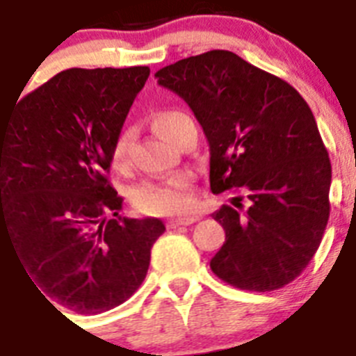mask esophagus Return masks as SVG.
Wrapping results in <instances>:
<instances>
[{"instance_id": "1", "label": "esophagus", "mask_w": 356, "mask_h": 356, "mask_svg": "<svg viewBox=\"0 0 356 356\" xmlns=\"http://www.w3.org/2000/svg\"><path fill=\"white\" fill-rule=\"evenodd\" d=\"M197 221L195 216H186V218H173L168 221L170 228H177V227H186V225H192Z\"/></svg>"}]
</instances>
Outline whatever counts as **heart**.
<instances>
[{"instance_id":"1","label":"heart","mask_w":356,"mask_h":356,"mask_svg":"<svg viewBox=\"0 0 356 356\" xmlns=\"http://www.w3.org/2000/svg\"><path fill=\"white\" fill-rule=\"evenodd\" d=\"M188 115L177 109H161L149 117V124L161 137L175 143L181 124ZM133 135L124 129L115 137L109 148V163L117 172H126L131 163ZM133 204L146 216H181L192 208V175L188 172L173 173L163 181H148L133 190Z\"/></svg>"}]
</instances>
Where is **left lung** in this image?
<instances>
[{
    "label": "left lung",
    "instance_id": "1",
    "mask_svg": "<svg viewBox=\"0 0 356 356\" xmlns=\"http://www.w3.org/2000/svg\"><path fill=\"white\" fill-rule=\"evenodd\" d=\"M190 106L210 146V190L247 195L212 218L225 243L210 261L234 287L267 293L298 278L329 219L331 163L313 111L285 80L230 51L184 58L155 73ZM238 204L236 205L235 203Z\"/></svg>",
    "mask_w": 356,
    "mask_h": 356
}]
</instances>
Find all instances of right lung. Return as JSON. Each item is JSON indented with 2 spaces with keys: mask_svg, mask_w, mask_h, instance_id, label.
Masks as SVG:
<instances>
[{
  "mask_svg": "<svg viewBox=\"0 0 356 356\" xmlns=\"http://www.w3.org/2000/svg\"><path fill=\"white\" fill-rule=\"evenodd\" d=\"M148 76L143 65L67 69L0 120V239L40 294L80 314L126 302L166 230L118 216L122 197L108 181L111 143Z\"/></svg>",
  "mask_w": 356,
  "mask_h": 356,
  "instance_id": "obj_1",
  "label": "right lung"
}]
</instances>
